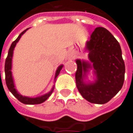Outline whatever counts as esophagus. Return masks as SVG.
I'll list each match as a JSON object with an SVG mask.
<instances>
[{"label": "esophagus", "mask_w": 133, "mask_h": 133, "mask_svg": "<svg viewBox=\"0 0 133 133\" xmlns=\"http://www.w3.org/2000/svg\"><path fill=\"white\" fill-rule=\"evenodd\" d=\"M72 56H70V57H69V59H72Z\"/></svg>", "instance_id": "1"}]
</instances>
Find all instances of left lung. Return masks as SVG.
Listing matches in <instances>:
<instances>
[{
	"label": "left lung",
	"mask_w": 133,
	"mask_h": 133,
	"mask_svg": "<svg viewBox=\"0 0 133 133\" xmlns=\"http://www.w3.org/2000/svg\"><path fill=\"white\" fill-rule=\"evenodd\" d=\"M90 63L76 60V86L83 98L90 103H107L122 88L125 65L120 44L104 27H97L87 42ZM94 69L96 79L86 83L83 80L89 69Z\"/></svg>",
	"instance_id": "1"
}]
</instances>
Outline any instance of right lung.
Instances as JSON below:
<instances>
[{"instance_id":"obj_1","label":"right lung","mask_w":133,"mask_h":133,"mask_svg":"<svg viewBox=\"0 0 133 133\" xmlns=\"http://www.w3.org/2000/svg\"><path fill=\"white\" fill-rule=\"evenodd\" d=\"M28 29H26V30H24L19 35L18 38L16 39L15 41H13L12 44L11 45L10 48L9 49V52H8L7 58H6V61H5V77H6V84L9 90L12 93V95L17 98V99L21 101V103L25 104H39L44 102L51 95L54 89V87L52 89H51V91L46 93V94L40 97H37V98H29V97H26V96H23L21 94H19L18 91L15 88V84H14V81L12 78V59L13 55V50L16 46V44L18 42V41L20 40L21 37L23 35V34L25 33V32ZM63 67V65H61L58 66V69L56 70V73H55V80L56 79V78L58 77V75L60 73L61 70Z\"/></svg>"}]
</instances>
